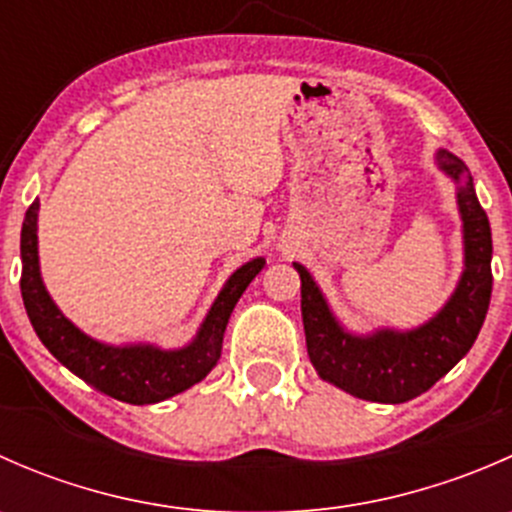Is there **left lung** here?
I'll return each instance as SVG.
<instances>
[{
    "label": "left lung",
    "mask_w": 512,
    "mask_h": 512,
    "mask_svg": "<svg viewBox=\"0 0 512 512\" xmlns=\"http://www.w3.org/2000/svg\"><path fill=\"white\" fill-rule=\"evenodd\" d=\"M438 165L461 183L458 208L466 237V272L451 302L416 332H379L352 337L334 322L309 272L294 262L302 280V322L307 354L317 374L356 399L404 404L431 389L476 342L493 292V240L485 210L473 190L471 170L451 153H438Z\"/></svg>",
    "instance_id": "8db88e82"
}]
</instances>
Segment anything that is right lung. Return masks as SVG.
I'll return each mask as SVG.
<instances>
[{
  "mask_svg": "<svg viewBox=\"0 0 512 512\" xmlns=\"http://www.w3.org/2000/svg\"><path fill=\"white\" fill-rule=\"evenodd\" d=\"M36 213H39V200L29 205L22 225V280H19V287H22L24 307H27L36 337L66 369L74 371L79 379H84L86 384L103 391L111 399L136 406L158 404L208 376V371L218 364L220 352H223L227 319H230L240 294L265 265L262 257L242 265L227 280L208 319L203 322L198 339L190 347L178 349V352H160L153 347H106V344H98L81 334L56 309V304L51 302L41 285L39 257H36Z\"/></svg>",
  "mask_w": 512,
  "mask_h": 512,
  "instance_id": "obj_1",
  "label": "right lung"
}]
</instances>
